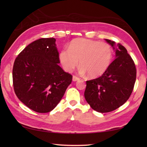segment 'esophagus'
I'll list each match as a JSON object with an SVG mask.
<instances>
[{
    "label": "esophagus",
    "mask_w": 147,
    "mask_h": 147,
    "mask_svg": "<svg viewBox=\"0 0 147 147\" xmlns=\"http://www.w3.org/2000/svg\"><path fill=\"white\" fill-rule=\"evenodd\" d=\"M80 79L78 77H77L76 76H73V82H76V81H79Z\"/></svg>",
    "instance_id": "esophagus-1"
}]
</instances>
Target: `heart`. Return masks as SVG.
I'll return each mask as SVG.
<instances>
[{
  "label": "heart",
  "instance_id": "obj_1",
  "mask_svg": "<svg viewBox=\"0 0 147 147\" xmlns=\"http://www.w3.org/2000/svg\"><path fill=\"white\" fill-rule=\"evenodd\" d=\"M59 60L65 71L72 72L79 63L81 74L87 73L90 78H96L104 74L110 65L112 51L106 43L77 38L71 42L68 49L62 50Z\"/></svg>",
  "mask_w": 147,
  "mask_h": 147
}]
</instances>
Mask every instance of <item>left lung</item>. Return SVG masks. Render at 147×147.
I'll list each match as a JSON object with an SVG mask.
<instances>
[{"mask_svg":"<svg viewBox=\"0 0 147 147\" xmlns=\"http://www.w3.org/2000/svg\"><path fill=\"white\" fill-rule=\"evenodd\" d=\"M105 40L114 50L115 59L100 77L86 81L84 94L90 107L101 113L114 111L128 100L136 77L135 64L126 48Z\"/></svg>","mask_w":147,"mask_h":147,"instance_id":"1","label":"left lung"}]
</instances>
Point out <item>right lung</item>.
<instances>
[{
	"label": "right lung",
	"instance_id": "obj_1",
	"mask_svg": "<svg viewBox=\"0 0 147 147\" xmlns=\"http://www.w3.org/2000/svg\"><path fill=\"white\" fill-rule=\"evenodd\" d=\"M54 38L35 40L14 61L12 80L18 98L39 113L52 111L61 101L73 77L59 66Z\"/></svg>",
	"mask_w": 147,
	"mask_h": 147
}]
</instances>
